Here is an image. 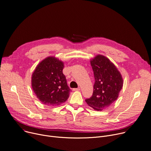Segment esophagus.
Masks as SVG:
<instances>
[{
  "mask_svg": "<svg viewBox=\"0 0 151 151\" xmlns=\"http://www.w3.org/2000/svg\"><path fill=\"white\" fill-rule=\"evenodd\" d=\"M80 90V89L78 88H74L73 89V91H79Z\"/></svg>",
  "mask_w": 151,
  "mask_h": 151,
  "instance_id": "obj_1",
  "label": "esophagus"
}]
</instances>
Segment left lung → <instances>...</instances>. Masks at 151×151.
<instances>
[{"mask_svg":"<svg viewBox=\"0 0 151 151\" xmlns=\"http://www.w3.org/2000/svg\"><path fill=\"white\" fill-rule=\"evenodd\" d=\"M95 83L92 96L85 101L96 111L110 107L118 98L123 78L118 68L107 57L98 55L90 60Z\"/></svg>","mask_w":151,"mask_h":151,"instance_id":"1","label":"left lung"}]
</instances>
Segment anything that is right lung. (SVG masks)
I'll return each mask as SVG.
<instances>
[{"mask_svg": "<svg viewBox=\"0 0 151 151\" xmlns=\"http://www.w3.org/2000/svg\"><path fill=\"white\" fill-rule=\"evenodd\" d=\"M63 62L48 56L37 65L32 73V89L43 104L59 106L68 99L71 89L63 74Z\"/></svg>", "mask_w": 151, "mask_h": 151, "instance_id": "obj_1", "label": "right lung"}]
</instances>
